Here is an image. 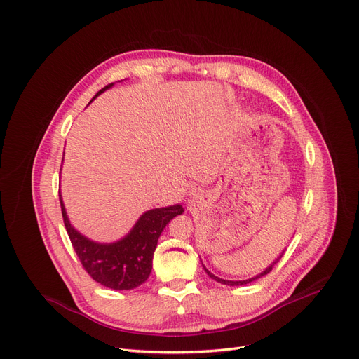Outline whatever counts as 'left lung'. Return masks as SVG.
<instances>
[{"label": "left lung", "instance_id": "1", "mask_svg": "<svg viewBox=\"0 0 359 359\" xmlns=\"http://www.w3.org/2000/svg\"><path fill=\"white\" fill-rule=\"evenodd\" d=\"M282 255H284V252L280 253V256H278V259H275L271 265L263 271V272H260L259 275H256V276H253V278H249V279H244V280H229V279H221V278H218V276H215L214 273H211L208 269L205 268V265H202L203 266V269H205V272L210 275V278H212L214 280H217V282H219V284H224V285H230V287H237V285H246V284H249V282H253V280H256V279H259V278H262V276H265V275H268L271 271H272V268L276 265V263L279 262V259L282 257Z\"/></svg>", "mask_w": 359, "mask_h": 359}]
</instances>
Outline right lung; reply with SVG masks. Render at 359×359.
<instances>
[{
    "label": "right lung",
    "instance_id": "1",
    "mask_svg": "<svg viewBox=\"0 0 359 359\" xmlns=\"http://www.w3.org/2000/svg\"><path fill=\"white\" fill-rule=\"evenodd\" d=\"M111 86L109 84L102 88L96 97ZM60 201L67 233L83 268L99 284L116 291L134 290L144 284L153 269V256L160 234L170 221L183 214L180 203L149 210L140 217L134 227L121 240L99 243L90 240L72 227L61 192Z\"/></svg>",
    "mask_w": 359,
    "mask_h": 359
}]
</instances>
